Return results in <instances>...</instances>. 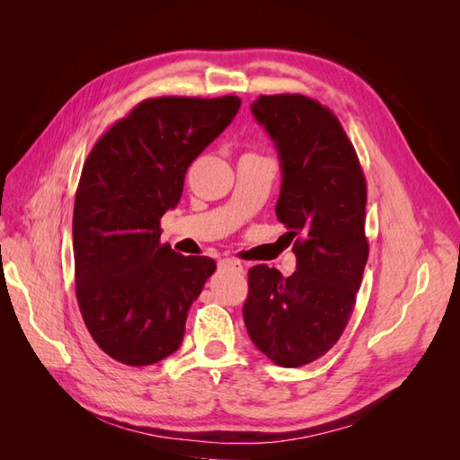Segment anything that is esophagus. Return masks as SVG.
Returning <instances> with one entry per match:
<instances>
[{"label":"esophagus","instance_id":"34e87169","mask_svg":"<svg viewBox=\"0 0 460 460\" xmlns=\"http://www.w3.org/2000/svg\"><path fill=\"white\" fill-rule=\"evenodd\" d=\"M220 269L225 270H235V272H243V264L238 259H222L218 262Z\"/></svg>","mask_w":460,"mask_h":460}]
</instances>
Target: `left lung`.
Listing matches in <instances>:
<instances>
[{
	"instance_id": "8db88e82",
	"label": "left lung",
	"mask_w": 460,
	"mask_h": 460,
	"mask_svg": "<svg viewBox=\"0 0 460 460\" xmlns=\"http://www.w3.org/2000/svg\"><path fill=\"white\" fill-rule=\"evenodd\" d=\"M280 155L276 217L294 242L297 270L249 269L243 320L272 363L309 365L338 343L355 309L368 259L367 180L328 107L301 93L259 95L252 105Z\"/></svg>"
}]
</instances>
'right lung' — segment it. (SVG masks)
I'll return each instance as SVG.
<instances>
[{"instance_id": "add662e5", "label": "right lung", "mask_w": 460, "mask_h": 460, "mask_svg": "<svg viewBox=\"0 0 460 460\" xmlns=\"http://www.w3.org/2000/svg\"><path fill=\"white\" fill-rule=\"evenodd\" d=\"M235 95H161L137 103L92 147L73 213L76 301L111 358L146 367L172 355L186 316L217 269L161 243L188 166L238 113Z\"/></svg>"}]
</instances>
